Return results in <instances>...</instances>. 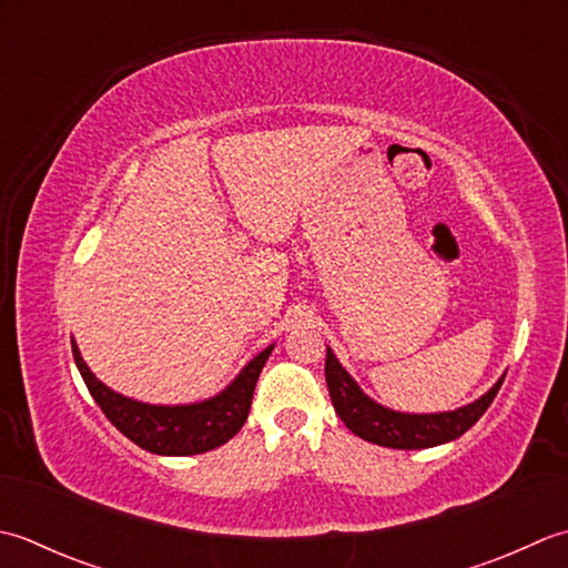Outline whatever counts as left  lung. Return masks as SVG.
<instances>
[{"instance_id": "1", "label": "left lung", "mask_w": 568, "mask_h": 568, "mask_svg": "<svg viewBox=\"0 0 568 568\" xmlns=\"http://www.w3.org/2000/svg\"><path fill=\"white\" fill-rule=\"evenodd\" d=\"M503 379L505 375L480 399L470 402L460 409L438 414H404L382 407L375 399H369L357 387V382L345 373V367L338 363L333 351H326V382L335 412H338L343 424L355 436L387 448L414 450L454 442V438L466 434L485 414V409L490 407L497 389L503 387Z\"/></svg>"}]
</instances>
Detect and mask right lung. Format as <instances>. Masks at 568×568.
Here are the masks:
<instances>
[{
  "label": "right lung",
  "mask_w": 568,
  "mask_h": 568,
  "mask_svg": "<svg viewBox=\"0 0 568 568\" xmlns=\"http://www.w3.org/2000/svg\"><path fill=\"white\" fill-rule=\"evenodd\" d=\"M73 357L92 399L102 414L139 448L156 456H195L227 444L247 422L254 385L274 345L242 367V373L220 395L195 404H146L120 395L90 373L75 341Z\"/></svg>",
  "instance_id": "add662e5"
}]
</instances>
